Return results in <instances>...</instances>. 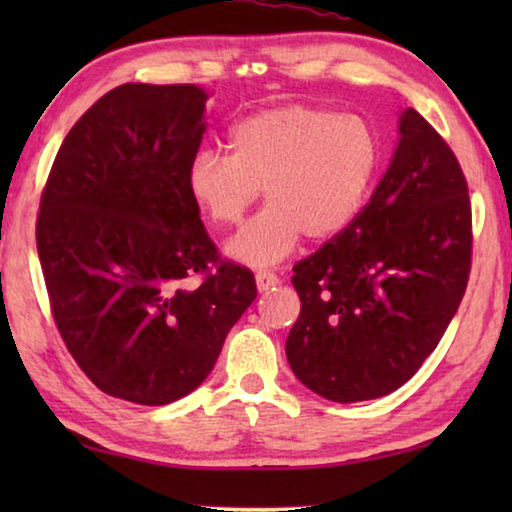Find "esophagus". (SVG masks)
Returning <instances> with one entry per match:
<instances>
[{
    "mask_svg": "<svg viewBox=\"0 0 512 512\" xmlns=\"http://www.w3.org/2000/svg\"><path fill=\"white\" fill-rule=\"evenodd\" d=\"M255 280H257V289L264 293V291L273 289V287H277V284H280V275L273 273V271H259L255 275Z\"/></svg>",
    "mask_w": 512,
    "mask_h": 512,
    "instance_id": "esophagus-1",
    "label": "esophagus"
}]
</instances>
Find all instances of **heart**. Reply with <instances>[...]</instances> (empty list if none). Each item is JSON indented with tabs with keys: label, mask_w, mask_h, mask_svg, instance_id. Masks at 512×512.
I'll return each instance as SVG.
<instances>
[{
	"label": "heart",
	"mask_w": 512,
	"mask_h": 512,
	"mask_svg": "<svg viewBox=\"0 0 512 512\" xmlns=\"http://www.w3.org/2000/svg\"><path fill=\"white\" fill-rule=\"evenodd\" d=\"M230 149L198 153L187 189L214 225L235 228L264 187L268 207L228 248L253 266L280 262L302 235L316 244L341 235L366 205L381 167V140L366 117L302 103L241 119Z\"/></svg>",
	"instance_id": "1"
}]
</instances>
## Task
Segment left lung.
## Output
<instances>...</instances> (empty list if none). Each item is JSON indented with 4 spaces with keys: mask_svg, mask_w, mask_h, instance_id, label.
Segmentation results:
<instances>
[{
    "mask_svg": "<svg viewBox=\"0 0 512 512\" xmlns=\"http://www.w3.org/2000/svg\"><path fill=\"white\" fill-rule=\"evenodd\" d=\"M393 162L341 235L293 266L296 377L332 402L393 393L436 350L467 289L472 203L454 151L418 110Z\"/></svg>",
    "mask_w": 512,
    "mask_h": 512,
    "instance_id": "8db88e82",
    "label": "left lung"
}]
</instances>
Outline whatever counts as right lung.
Instances as JSON below:
<instances>
[{
	"mask_svg": "<svg viewBox=\"0 0 512 512\" xmlns=\"http://www.w3.org/2000/svg\"><path fill=\"white\" fill-rule=\"evenodd\" d=\"M207 99L194 83L119 85L72 126L42 189L36 244L60 339L119 400L192 393L257 298L187 189Z\"/></svg>",
	"mask_w": 512,
	"mask_h": 512,
	"instance_id": "right-lung-1",
	"label": "right lung"
}]
</instances>
